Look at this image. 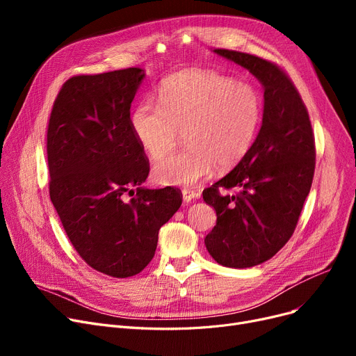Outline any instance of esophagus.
<instances>
[{"mask_svg": "<svg viewBox=\"0 0 356 356\" xmlns=\"http://www.w3.org/2000/svg\"><path fill=\"white\" fill-rule=\"evenodd\" d=\"M181 195H183V202L184 203H189L192 202L195 197H197V193L195 191H191V189H183L181 191Z\"/></svg>", "mask_w": 356, "mask_h": 356, "instance_id": "34e87169", "label": "esophagus"}]
</instances>
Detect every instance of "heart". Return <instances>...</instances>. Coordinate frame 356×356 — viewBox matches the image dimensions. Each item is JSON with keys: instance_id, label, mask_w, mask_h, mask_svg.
Segmentation results:
<instances>
[{"instance_id": "obj_1", "label": "heart", "mask_w": 356, "mask_h": 356, "mask_svg": "<svg viewBox=\"0 0 356 356\" xmlns=\"http://www.w3.org/2000/svg\"><path fill=\"white\" fill-rule=\"evenodd\" d=\"M157 102L138 104L129 125L153 160L170 154L184 131L188 149L154 165V179L172 186H193L216 165L239 163L252 147L263 115L261 97L251 83L212 70L172 74L160 83Z\"/></svg>"}]
</instances>
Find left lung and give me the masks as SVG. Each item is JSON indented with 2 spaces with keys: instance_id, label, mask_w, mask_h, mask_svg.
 Masks as SVG:
<instances>
[{
  "instance_id": "left-lung-1",
  "label": "left lung",
  "mask_w": 356,
  "mask_h": 356,
  "mask_svg": "<svg viewBox=\"0 0 356 356\" xmlns=\"http://www.w3.org/2000/svg\"><path fill=\"white\" fill-rule=\"evenodd\" d=\"M213 51L248 69L264 86L263 124L250 152L203 191L216 211L204 245L218 264L248 268L275 255L296 229L313 181L314 136L300 93L282 67L250 53Z\"/></svg>"
}]
</instances>
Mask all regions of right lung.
<instances>
[{
	"label": "right lung",
	"mask_w": 356,
	"mask_h": 356,
	"mask_svg": "<svg viewBox=\"0 0 356 356\" xmlns=\"http://www.w3.org/2000/svg\"><path fill=\"white\" fill-rule=\"evenodd\" d=\"M144 76L128 67L67 79L47 128L49 195L65 232L88 266L117 278L147 267L181 204L179 189L140 188L149 163L129 108Z\"/></svg>",
	"instance_id": "obj_1"
}]
</instances>
